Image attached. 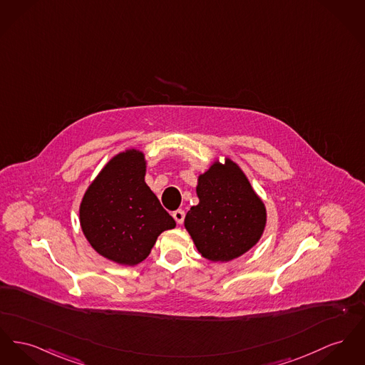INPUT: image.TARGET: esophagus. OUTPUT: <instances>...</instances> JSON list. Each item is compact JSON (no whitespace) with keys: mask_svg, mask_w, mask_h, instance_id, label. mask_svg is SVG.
Masks as SVG:
<instances>
[{"mask_svg":"<svg viewBox=\"0 0 365 365\" xmlns=\"http://www.w3.org/2000/svg\"><path fill=\"white\" fill-rule=\"evenodd\" d=\"M172 216H173V219L176 220L178 225H182V223H183V219H185V211L176 210V211L172 212Z\"/></svg>","mask_w":365,"mask_h":365,"instance_id":"34e87169","label":"esophagus"}]
</instances>
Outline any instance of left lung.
<instances>
[{"mask_svg":"<svg viewBox=\"0 0 365 365\" xmlns=\"http://www.w3.org/2000/svg\"><path fill=\"white\" fill-rule=\"evenodd\" d=\"M198 204L185 217L197 251L211 262L244 255L264 232L267 212L247 175L232 158H217L198 175Z\"/></svg>","mask_w":365,"mask_h":365,"instance_id":"8db88e82","label":"left lung"}]
</instances>
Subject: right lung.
Listing matches in <instances>:
<instances>
[{
	"label": "right lung",
	"mask_w": 365,
	"mask_h": 365,
	"mask_svg": "<svg viewBox=\"0 0 365 365\" xmlns=\"http://www.w3.org/2000/svg\"><path fill=\"white\" fill-rule=\"evenodd\" d=\"M145 153L127 149L111 157L80 204V225L91 247L108 260L135 266L176 223L145 182Z\"/></svg>",
	"instance_id": "obj_1"
}]
</instances>
